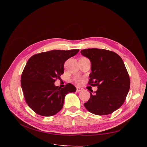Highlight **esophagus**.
Returning <instances> with one entry per match:
<instances>
[{"instance_id":"esophagus-1","label":"esophagus","mask_w":147,"mask_h":147,"mask_svg":"<svg viewBox=\"0 0 147 147\" xmlns=\"http://www.w3.org/2000/svg\"><path fill=\"white\" fill-rule=\"evenodd\" d=\"M83 90V88H80V87H77V92H80Z\"/></svg>"}]
</instances>
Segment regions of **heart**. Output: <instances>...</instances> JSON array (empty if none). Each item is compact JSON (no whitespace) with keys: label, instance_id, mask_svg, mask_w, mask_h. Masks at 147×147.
Listing matches in <instances>:
<instances>
[{"label":"heart","instance_id":"heart-1","mask_svg":"<svg viewBox=\"0 0 147 147\" xmlns=\"http://www.w3.org/2000/svg\"><path fill=\"white\" fill-rule=\"evenodd\" d=\"M74 82L77 83V84H81L82 82H83V79L80 77H75L74 79Z\"/></svg>","mask_w":147,"mask_h":147}]
</instances>
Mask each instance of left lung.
I'll return each mask as SVG.
<instances>
[{"label":"left lung","mask_w":147,"mask_h":147,"mask_svg":"<svg viewBox=\"0 0 147 147\" xmlns=\"http://www.w3.org/2000/svg\"><path fill=\"white\" fill-rule=\"evenodd\" d=\"M90 59L91 73L88 84L97 86L84 104L91 113L105 115L113 113L124 102L130 88V78L121 57L116 53L99 48L81 51Z\"/></svg>","instance_id":"1"}]
</instances>
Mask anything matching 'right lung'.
<instances>
[{"label": "right lung", "mask_w": 147, "mask_h": 147, "mask_svg": "<svg viewBox=\"0 0 147 147\" xmlns=\"http://www.w3.org/2000/svg\"><path fill=\"white\" fill-rule=\"evenodd\" d=\"M78 51L74 49L42 52L27 62L21 74V85L26 103L37 114L44 117L56 115L63 109L65 95L76 91L70 83L63 88L54 83L64 74L65 62Z\"/></svg>", "instance_id": "1"}]
</instances>
